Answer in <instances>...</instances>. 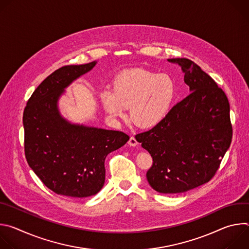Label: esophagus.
<instances>
[{
    "label": "esophagus",
    "mask_w": 249,
    "mask_h": 249,
    "mask_svg": "<svg viewBox=\"0 0 249 249\" xmlns=\"http://www.w3.org/2000/svg\"><path fill=\"white\" fill-rule=\"evenodd\" d=\"M128 144L131 146V147H136L138 145V142L137 140L134 138V137H131L128 141Z\"/></svg>",
    "instance_id": "obj_1"
}]
</instances>
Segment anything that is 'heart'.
I'll return each instance as SVG.
<instances>
[{"instance_id": "obj_1", "label": "heart", "mask_w": 249, "mask_h": 249, "mask_svg": "<svg viewBox=\"0 0 249 249\" xmlns=\"http://www.w3.org/2000/svg\"><path fill=\"white\" fill-rule=\"evenodd\" d=\"M177 93L175 81L166 74L145 69L127 70L119 74L110 89L101 92V103L113 118H124L131 107L132 120L142 128H154L172 110Z\"/></svg>"}]
</instances>
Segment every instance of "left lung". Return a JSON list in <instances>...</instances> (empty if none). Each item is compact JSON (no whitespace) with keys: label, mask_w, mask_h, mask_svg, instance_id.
I'll use <instances>...</instances> for the list:
<instances>
[{"label":"left lung","mask_w":249,"mask_h":249,"mask_svg":"<svg viewBox=\"0 0 249 249\" xmlns=\"http://www.w3.org/2000/svg\"><path fill=\"white\" fill-rule=\"evenodd\" d=\"M169 62L181 68L190 94L163 122L136 137L153 158L149 184L160 193L177 194L215 175L231 146L232 128L228 97L216 82L189 59Z\"/></svg>","instance_id":"obj_1"}]
</instances>
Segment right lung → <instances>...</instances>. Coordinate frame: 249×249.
Instances as JSON below:
<instances>
[{"label": "right lung", "instance_id": "1", "mask_svg": "<svg viewBox=\"0 0 249 249\" xmlns=\"http://www.w3.org/2000/svg\"><path fill=\"white\" fill-rule=\"evenodd\" d=\"M96 63L56 70L33 91L23 111L27 163L59 195L85 198L98 193L105 181V158L129 140L123 132L71 123L60 113L58 102L65 89Z\"/></svg>", "mask_w": 249, "mask_h": 249}]
</instances>
